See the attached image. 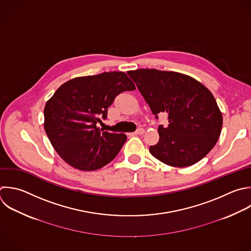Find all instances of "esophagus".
Here are the masks:
<instances>
[{
    "instance_id": "esophagus-1",
    "label": "esophagus",
    "mask_w": 251,
    "mask_h": 251,
    "mask_svg": "<svg viewBox=\"0 0 251 251\" xmlns=\"http://www.w3.org/2000/svg\"><path fill=\"white\" fill-rule=\"evenodd\" d=\"M144 132H145V130L143 128H139V129H137L135 132H133L131 134L132 135H142Z\"/></svg>"
}]
</instances>
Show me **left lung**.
<instances>
[{
    "instance_id": "left-lung-1",
    "label": "left lung",
    "mask_w": 251,
    "mask_h": 251,
    "mask_svg": "<svg viewBox=\"0 0 251 251\" xmlns=\"http://www.w3.org/2000/svg\"><path fill=\"white\" fill-rule=\"evenodd\" d=\"M154 115L168 114L158 127L159 141L150 153L166 165L183 168L204 158L221 134L223 116L208 88L193 77L155 69L129 71Z\"/></svg>"
}]
</instances>
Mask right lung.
Returning <instances> with one entry per match:
<instances>
[{
	"instance_id": "add662e5",
	"label": "right lung",
	"mask_w": 251,
	"mask_h": 251,
	"mask_svg": "<svg viewBox=\"0 0 251 251\" xmlns=\"http://www.w3.org/2000/svg\"><path fill=\"white\" fill-rule=\"evenodd\" d=\"M135 85L123 72L79 76L62 84L44 108V128L61 158L80 171L110 163L126 141L124 133L96 126L120 93Z\"/></svg>"
}]
</instances>
